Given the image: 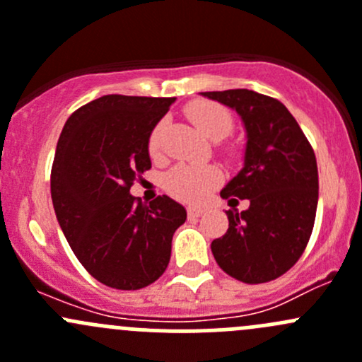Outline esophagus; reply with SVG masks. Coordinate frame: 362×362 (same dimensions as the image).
I'll return each instance as SVG.
<instances>
[{
  "instance_id": "esophagus-1",
  "label": "esophagus",
  "mask_w": 362,
  "mask_h": 362,
  "mask_svg": "<svg viewBox=\"0 0 362 362\" xmlns=\"http://www.w3.org/2000/svg\"><path fill=\"white\" fill-rule=\"evenodd\" d=\"M204 208L203 206H187V215L191 218H194V217H202V215L204 214Z\"/></svg>"
}]
</instances>
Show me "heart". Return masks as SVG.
Segmentation results:
<instances>
[{
  "mask_svg": "<svg viewBox=\"0 0 362 362\" xmlns=\"http://www.w3.org/2000/svg\"><path fill=\"white\" fill-rule=\"evenodd\" d=\"M187 117L198 131L210 140H224L233 131V117L224 107L211 101H192L187 107ZM164 122H159L152 129L148 138V151L158 156L160 151ZM222 173L218 168L210 164H177L166 175V189L170 194L182 202L199 203L221 184Z\"/></svg>",
  "mask_w": 362,
  "mask_h": 362,
  "instance_id": "obj_1",
  "label": "heart"
}]
</instances>
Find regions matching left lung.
Returning <instances> with one entry per match:
<instances>
[{
  "label": "left lung",
  "instance_id": "left-lung-1",
  "mask_svg": "<svg viewBox=\"0 0 362 362\" xmlns=\"http://www.w3.org/2000/svg\"><path fill=\"white\" fill-rule=\"evenodd\" d=\"M202 96L233 108L247 134L243 168L221 196L229 202L249 199L250 206L226 211L228 233L211 242V254L240 282L279 279L301 257L315 222L319 173L312 145L275 98L249 89Z\"/></svg>",
  "mask_w": 362,
  "mask_h": 362
}]
</instances>
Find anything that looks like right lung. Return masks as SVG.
<instances>
[{
    "label": "right lung",
    "mask_w": 362,
    "mask_h": 362,
    "mask_svg": "<svg viewBox=\"0 0 362 362\" xmlns=\"http://www.w3.org/2000/svg\"><path fill=\"white\" fill-rule=\"evenodd\" d=\"M175 98L107 94L66 120L57 141L50 194L73 254L105 286L136 291L168 268L173 233L187 211L168 196H131L151 170L148 138Z\"/></svg>",
    "instance_id": "obj_1"
}]
</instances>
